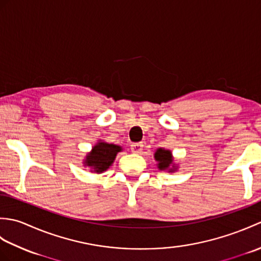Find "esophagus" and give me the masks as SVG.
<instances>
[{
    "mask_svg": "<svg viewBox=\"0 0 261 261\" xmlns=\"http://www.w3.org/2000/svg\"><path fill=\"white\" fill-rule=\"evenodd\" d=\"M131 150H132V152H135V153H140L143 150V145H142L141 142L132 143V145H131Z\"/></svg>",
    "mask_w": 261,
    "mask_h": 261,
    "instance_id": "1",
    "label": "esophagus"
}]
</instances>
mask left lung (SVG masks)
I'll list each match as a JSON object with an SVG mask.
<instances>
[{
  "label": "left lung",
  "mask_w": 261,
  "mask_h": 261,
  "mask_svg": "<svg viewBox=\"0 0 261 261\" xmlns=\"http://www.w3.org/2000/svg\"><path fill=\"white\" fill-rule=\"evenodd\" d=\"M154 160L157 162V167L160 171H168V173H175L178 169V165L175 164L171 150L165 148H158L154 151Z\"/></svg>",
  "instance_id": "1"
}]
</instances>
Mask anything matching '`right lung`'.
Wrapping results in <instances>:
<instances>
[{"instance_id": "add662e5", "label": "right lung", "mask_w": 261, "mask_h": 261, "mask_svg": "<svg viewBox=\"0 0 261 261\" xmlns=\"http://www.w3.org/2000/svg\"><path fill=\"white\" fill-rule=\"evenodd\" d=\"M122 150L123 149L121 146L113 145V143H109L104 140H98L92 147V150L86 154L83 164L85 167L91 168L92 173L102 174L112 166L116 154Z\"/></svg>"}]
</instances>
